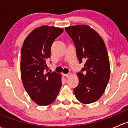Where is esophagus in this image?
<instances>
[{
  "label": "esophagus",
  "mask_w": 128,
  "mask_h": 128,
  "mask_svg": "<svg viewBox=\"0 0 128 128\" xmlns=\"http://www.w3.org/2000/svg\"><path fill=\"white\" fill-rule=\"evenodd\" d=\"M64 76H65L66 77H67V78H68L71 76V74L70 73H68V74H64Z\"/></svg>",
  "instance_id": "esophagus-1"
}]
</instances>
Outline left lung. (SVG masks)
I'll return each mask as SVG.
<instances>
[{"instance_id":"1","label":"left lung","mask_w":128,"mask_h":128,"mask_svg":"<svg viewBox=\"0 0 128 128\" xmlns=\"http://www.w3.org/2000/svg\"><path fill=\"white\" fill-rule=\"evenodd\" d=\"M66 30L74 42L79 62L85 61L82 72L77 74L79 82L74 89L75 96L84 104L94 102L103 94L110 78V62L104 42L88 25L68 26Z\"/></svg>"}]
</instances>
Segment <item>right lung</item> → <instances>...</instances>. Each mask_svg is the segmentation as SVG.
I'll use <instances>...</instances> for the list:
<instances>
[{"mask_svg":"<svg viewBox=\"0 0 128 128\" xmlns=\"http://www.w3.org/2000/svg\"><path fill=\"white\" fill-rule=\"evenodd\" d=\"M64 29L48 26L36 28L25 38L21 48L20 70L24 88L39 106L53 103L62 86L61 74L47 72L51 46Z\"/></svg>","mask_w":128,"mask_h":128,"instance_id":"add662e5","label":"right lung"}]
</instances>
